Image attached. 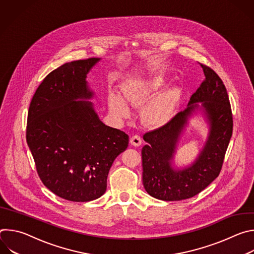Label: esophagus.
Returning <instances> with one entry per match:
<instances>
[{
    "instance_id": "obj_1",
    "label": "esophagus",
    "mask_w": 254,
    "mask_h": 254,
    "mask_svg": "<svg viewBox=\"0 0 254 254\" xmlns=\"http://www.w3.org/2000/svg\"><path fill=\"white\" fill-rule=\"evenodd\" d=\"M130 143L132 144L133 147H138L141 144V137L137 134H134L130 137Z\"/></svg>"
}]
</instances>
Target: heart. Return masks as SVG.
Here are the masks:
<instances>
[{
  "instance_id": "obj_1",
  "label": "heart",
  "mask_w": 254,
  "mask_h": 254,
  "mask_svg": "<svg viewBox=\"0 0 254 254\" xmlns=\"http://www.w3.org/2000/svg\"><path fill=\"white\" fill-rule=\"evenodd\" d=\"M165 80L160 76L134 80L125 87L124 97L129 104L140 106L155 96L163 88ZM178 100L179 93L174 89L158 94L143 107V121L152 127H161L167 124L173 117ZM108 104L112 113L118 118L127 119L129 116L128 107L121 97L116 95L111 96Z\"/></svg>"
}]
</instances>
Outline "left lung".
I'll use <instances>...</instances> for the list:
<instances>
[{
  "label": "left lung",
  "mask_w": 254,
  "mask_h": 254,
  "mask_svg": "<svg viewBox=\"0 0 254 254\" xmlns=\"http://www.w3.org/2000/svg\"><path fill=\"white\" fill-rule=\"evenodd\" d=\"M205 79L192 94L188 107L168 124L143 134L148 143L141 150L142 183L154 198L180 201L194 197L219 176L233 130V116L226 87L216 72L200 63ZM203 102L210 122V134L196 163L184 171H174L169 165L175 142L194 109Z\"/></svg>",
  "instance_id": "8db88e82"
}]
</instances>
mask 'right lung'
<instances>
[{
	"mask_svg": "<svg viewBox=\"0 0 254 254\" xmlns=\"http://www.w3.org/2000/svg\"><path fill=\"white\" fill-rule=\"evenodd\" d=\"M98 58L63 64L43 79L31 100L26 139L42 183L73 202L102 196L116 158L128 135L102 124L90 98L86 74Z\"/></svg>",
	"mask_w": 254,
	"mask_h": 254,
	"instance_id": "obj_1",
	"label": "right lung"
}]
</instances>
